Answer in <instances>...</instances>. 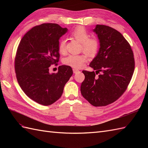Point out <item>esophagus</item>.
Here are the masks:
<instances>
[{
	"label": "esophagus",
	"mask_w": 148,
	"mask_h": 148,
	"mask_svg": "<svg viewBox=\"0 0 148 148\" xmlns=\"http://www.w3.org/2000/svg\"><path fill=\"white\" fill-rule=\"evenodd\" d=\"M73 71L74 73H77L78 72H79V71L78 70H77V69H73Z\"/></svg>",
	"instance_id": "1"
}]
</instances>
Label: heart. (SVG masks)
<instances>
[{
    "mask_svg": "<svg viewBox=\"0 0 148 148\" xmlns=\"http://www.w3.org/2000/svg\"><path fill=\"white\" fill-rule=\"evenodd\" d=\"M72 36L82 44V51L89 56L96 55L99 49V43L96 38H89L90 35L83 27L79 26L76 28L72 34ZM66 41L62 39L59 44V50L61 53L66 52ZM87 61V57L84 55L71 54L67 56L64 60V63L75 69H79L82 67Z\"/></svg>",
    "mask_w": 148,
    "mask_h": 148,
    "instance_id": "1",
    "label": "heart"
}]
</instances>
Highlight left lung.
<instances>
[{
	"mask_svg": "<svg viewBox=\"0 0 148 148\" xmlns=\"http://www.w3.org/2000/svg\"><path fill=\"white\" fill-rule=\"evenodd\" d=\"M92 31L99 41V51L89 64L96 71H82L85 79L80 90L91 105L105 106L117 100L127 89L135 60L129 43L118 31L97 25Z\"/></svg>",
	"mask_w": 148,
	"mask_h": 148,
	"instance_id": "1",
	"label": "left lung"
}]
</instances>
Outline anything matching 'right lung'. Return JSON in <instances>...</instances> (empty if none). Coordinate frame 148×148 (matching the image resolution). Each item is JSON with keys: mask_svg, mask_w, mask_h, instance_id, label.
<instances>
[{"mask_svg": "<svg viewBox=\"0 0 148 148\" xmlns=\"http://www.w3.org/2000/svg\"><path fill=\"white\" fill-rule=\"evenodd\" d=\"M68 29L56 23L34 26L26 33L18 47L15 60L17 81L30 99L43 106L52 104L61 97L73 75L68 65L49 73L51 65L59 62V39Z\"/></svg>", "mask_w": 148, "mask_h": 148, "instance_id": "add662e5", "label": "right lung"}]
</instances>
